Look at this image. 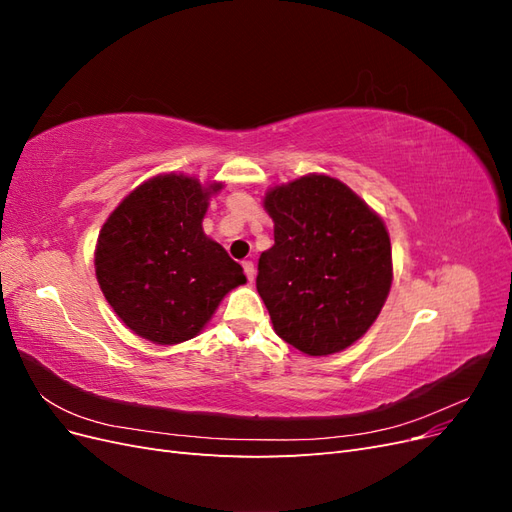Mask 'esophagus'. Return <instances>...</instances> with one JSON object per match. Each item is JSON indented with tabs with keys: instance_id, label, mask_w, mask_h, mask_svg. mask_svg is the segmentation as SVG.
Masks as SVG:
<instances>
[{
	"instance_id": "34e87169",
	"label": "esophagus",
	"mask_w": 512,
	"mask_h": 512,
	"mask_svg": "<svg viewBox=\"0 0 512 512\" xmlns=\"http://www.w3.org/2000/svg\"><path fill=\"white\" fill-rule=\"evenodd\" d=\"M243 271H245V275H247V280L254 282V277H256V267H254V262H252V260H245V262H243Z\"/></svg>"
}]
</instances>
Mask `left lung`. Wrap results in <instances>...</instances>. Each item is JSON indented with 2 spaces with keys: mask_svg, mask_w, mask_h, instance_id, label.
I'll return each mask as SVG.
<instances>
[{
  "mask_svg": "<svg viewBox=\"0 0 512 512\" xmlns=\"http://www.w3.org/2000/svg\"><path fill=\"white\" fill-rule=\"evenodd\" d=\"M275 243L256 288L275 333L307 356L342 352L378 318L393 282L384 222L346 183L305 175L265 196Z\"/></svg>",
  "mask_w": 512,
  "mask_h": 512,
  "instance_id": "obj_1",
  "label": "left lung"
}]
</instances>
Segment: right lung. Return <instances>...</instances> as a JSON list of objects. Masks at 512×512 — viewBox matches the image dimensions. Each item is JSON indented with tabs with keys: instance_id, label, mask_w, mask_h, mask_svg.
Segmentation results:
<instances>
[{
	"instance_id": "right-lung-1",
	"label": "right lung",
	"mask_w": 512,
	"mask_h": 512,
	"mask_svg": "<svg viewBox=\"0 0 512 512\" xmlns=\"http://www.w3.org/2000/svg\"><path fill=\"white\" fill-rule=\"evenodd\" d=\"M222 183L158 175L108 215L96 243V277L126 327L173 346L203 331L226 294L245 284L239 262L205 235L209 198Z\"/></svg>"
}]
</instances>
